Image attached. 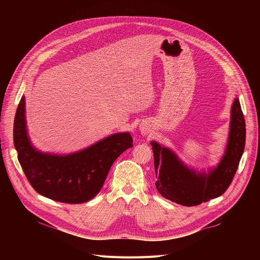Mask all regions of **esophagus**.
Instances as JSON below:
<instances>
[{"mask_svg": "<svg viewBox=\"0 0 260 260\" xmlns=\"http://www.w3.org/2000/svg\"><path fill=\"white\" fill-rule=\"evenodd\" d=\"M141 132H142V134H146V129H145L144 127H142V128H141Z\"/></svg>", "mask_w": 260, "mask_h": 260, "instance_id": "obj_1", "label": "esophagus"}]
</instances>
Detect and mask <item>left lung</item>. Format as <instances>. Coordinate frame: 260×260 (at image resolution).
Here are the masks:
<instances>
[{"instance_id": "8db88e82", "label": "left lung", "mask_w": 260, "mask_h": 260, "mask_svg": "<svg viewBox=\"0 0 260 260\" xmlns=\"http://www.w3.org/2000/svg\"><path fill=\"white\" fill-rule=\"evenodd\" d=\"M245 144V122L238 98L231 107L225 152L216 167L198 171L186 166L171 148L152 141L156 187L165 198L193 207L221 196L238 169Z\"/></svg>"}]
</instances>
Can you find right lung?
<instances>
[{
  "mask_svg": "<svg viewBox=\"0 0 260 260\" xmlns=\"http://www.w3.org/2000/svg\"><path fill=\"white\" fill-rule=\"evenodd\" d=\"M13 143L20 165L37 192L64 203H83L97 195L115 160L133 146L128 132L107 136L81 151L59 155L37 149L27 133L25 97L13 124Z\"/></svg>",
  "mask_w": 260,
  "mask_h": 260,
  "instance_id": "add662e5",
  "label": "right lung"
}]
</instances>
